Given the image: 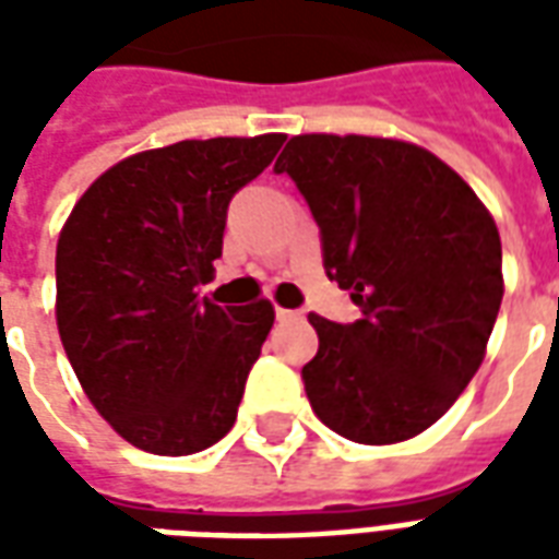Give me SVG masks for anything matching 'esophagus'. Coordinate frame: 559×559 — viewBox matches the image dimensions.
Wrapping results in <instances>:
<instances>
[{"mask_svg": "<svg viewBox=\"0 0 559 559\" xmlns=\"http://www.w3.org/2000/svg\"><path fill=\"white\" fill-rule=\"evenodd\" d=\"M275 317H278V320H296L299 311H293V308H275Z\"/></svg>", "mask_w": 559, "mask_h": 559, "instance_id": "esophagus-1", "label": "esophagus"}]
</instances>
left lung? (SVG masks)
<instances>
[{
  "label": "left lung",
  "mask_w": 559,
  "mask_h": 559,
  "mask_svg": "<svg viewBox=\"0 0 559 559\" xmlns=\"http://www.w3.org/2000/svg\"><path fill=\"white\" fill-rule=\"evenodd\" d=\"M290 173L323 233V266L362 308L356 323L308 314L302 368L317 419L353 443L411 440L479 371L503 302L491 212L428 148L365 134H296Z\"/></svg>",
  "instance_id": "left-lung-1"
}]
</instances>
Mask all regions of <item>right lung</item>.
<instances>
[{"mask_svg": "<svg viewBox=\"0 0 559 559\" xmlns=\"http://www.w3.org/2000/svg\"><path fill=\"white\" fill-rule=\"evenodd\" d=\"M284 134L179 140L104 170L56 245V326L92 407L152 455H194L236 421L275 308H221L215 272L230 197Z\"/></svg>", "mask_w": 559, "mask_h": 559, "instance_id": "1", "label": "right lung"}]
</instances>
